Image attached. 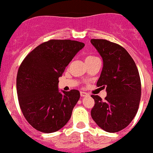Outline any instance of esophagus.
<instances>
[{
    "mask_svg": "<svg viewBox=\"0 0 153 153\" xmlns=\"http://www.w3.org/2000/svg\"><path fill=\"white\" fill-rule=\"evenodd\" d=\"M88 94L86 93V92H84V91H80V96L81 97H85L87 96Z\"/></svg>",
    "mask_w": 153,
    "mask_h": 153,
    "instance_id": "34e87169",
    "label": "esophagus"
}]
</instances>
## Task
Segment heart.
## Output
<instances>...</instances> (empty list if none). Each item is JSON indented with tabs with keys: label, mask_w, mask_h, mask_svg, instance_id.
<instances>
[{
	"label": "heart",
	"mask_w": 153,
	"mask_h": 153,
	"mask_svg": "<svg viewBox=\"0 0 153 153\" xmlns=\"http://www.w3.org/2000/svg\"><path fill=\"white\" fill-rule=\"evenodd\" d=\"M96 58H97V57L94 56H88L85 58V62L91 61V60H93V59H96Z\"/></svg>",
	"instance_id": "1"
}]
</instances>
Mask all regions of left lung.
Masks as SVG:
<instances>
[{"instance_id":"left-lung-1","label":"left lung","mask_w":153,"mask_h":153,"mask_svg":"<svg viewBox=\"0 0 153 153\" xmlns=\"http://www.w3.org/2000/svg\"><path fill=\"white\" fill-rule=\"evenodd\" d=\"M102 58L103 68L97 86L105 88V100L91 95L94 105L91 114L108 132H117L129 124L138 110L141 83L135 62L125 48L105 39H91Z\"/></svg>"}]
</instances>
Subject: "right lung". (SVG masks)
Listing matches in <instances>:
<instances>
[{"mask_svg":"<svg viewBox=\"0 0 153 153\" xmlns=\"http://www.w3.org/2000/svg\"><path fill=\"white\" fill-rule=\"evenodd\" d=\"M85 44L51 39L29 53L19 66L16 88L23 115L36 130L58 131L71 117L79 99L78 90L59 92V77Z\"/></svg>","mask_w":153,"mask_h":153,"instance_id":"1","label":"right lung"}]
</instances>
